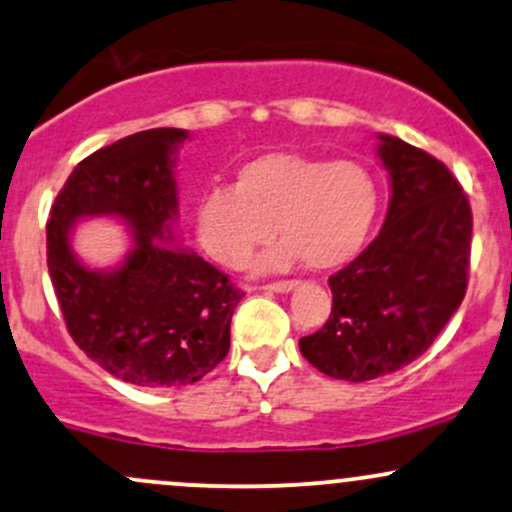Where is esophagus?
Wrapping results in <instances>:
<instances>
[{
  "label": "esophagus",
  "instance_id": "1",
  "mask_svg": "<svg viewBox=\"0 0 512 512\" xmlns=\"http://www.w3.org/2000/svg\"><path fill=\"white\" fill-rule=\"evenodd\" d=\"M296 286L294 279H284V282H272V284H265L262 289L265 291H277V294H286V291H291Z\"/></svg>",
  "mask_w": 512,
  "mask_h": 512
}]
</instances>
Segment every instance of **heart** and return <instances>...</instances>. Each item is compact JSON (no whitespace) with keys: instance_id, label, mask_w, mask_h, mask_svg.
Wrapping results in <instances>:
<instances>
[{"instance_id":"heart-1","label":"heart","mask_w":512,"mask_h":512,"mask_svg":"<svg viewBox=\"0 0 512 512\" xmlns=\"http://www.w3.org/2000/svg\"><path fill=\"white\" fill-rule=\"evenodd\" d=\"M379 211L374 177L359 162L274 150L235 172L233 187H211L194 204V235L218 265L240 269L272 238L262 267L286 269L303 257L311 269L350 262Z\"/></svg>"}]
</instances>
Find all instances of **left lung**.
<instances>
[{"label":"left lung","mask_w":512,"mask_h":512,"mask_svg":"<svg viewBox=\"0 0 512 512\" xmlns=\"http://www.w3.org/2000/svg\"><path fill=\"white\" fill-rule=\"evenodd\" d=\"M376 153L391 179L379 235L328 279L333 311L299 340L318 372L369 381L398 372L435 342L469 284L471 206L437 157L379 136Z\"/></svg>","instance_id":"8db88e82"}]
</instances>
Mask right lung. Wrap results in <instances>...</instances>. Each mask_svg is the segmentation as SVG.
<instances>
[{
    "instance_id": "add662e5",
    "label": "right lung",
    "mask_w": 512,
    "mask_h": 512,
    "mask_svg": "<svg viewBox=\"0 0 512 512\" xmlns=\"http://www.w3.org/2000/svg\"><path fill=\"white\" fill-rule=\"evenodd\" d=\"M182 128L116 140L67 177L46 226L48 272L67 330L89 359L145 389H177L223 362L243 291L228 274L174 243L177 148ZM114 215L132 228V250L114 270L76 260L69 235L80 217Z\"/></svg>"
}]
</instances>
